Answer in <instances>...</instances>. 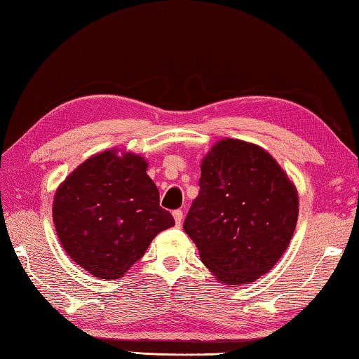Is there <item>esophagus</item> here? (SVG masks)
I'll return each mask as SVG.
<instances>
[{
	"label": "esophagus",
	"mask_w": 359,
	"mask_h": 359,
	"mask_svg": "<svg viewBox=\"0 0 359 359\" xmlns=\"http://www.w3.org/2000/svg\"><path fill=\"white\" fill-rule=\"evenodd\" d=\"M172 217L175 220V225H180L182 220H184V211H182V210L172 211Z\"/></svg>",
	"instance_id": "1"
}]
</instances>
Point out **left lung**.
<instances>
[{
	"label": "left lung",
	"instance_id": "obj_1",
	"mask_svg": "<svg viewBox=\"0 0 359 359\" xmlns=\"http://www.w3.org/2000/svg\"><path fill=\"white\" fill-rule=\"evenodd\" d=\"M199 187L184 230L205 266L226 285L270 271L299 212L296 188L276 160L255 143L222 139L202 160Z\"/></svg>",
	"mask_w": 359,
	"mask_h": 359
}]
</instances>
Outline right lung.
<instances>
[{
    "instance_id": "1",
    "label": "right lung",
    "mask_w": 359,
    "mask_h": 359,
    "mask_svg": "<svg viewBox=\"0 0 359 359\" xmlns=\"http://www.w3.org/2000/svg\"><path fill=\"white\" fill-rule=\"evenodd\" d=\"M147 170L142 156L108 149L77 166L57 189L52 217L60 243L95 278L125 276L151 241L174 225Z\"/></svg>"
}]
</instances>
